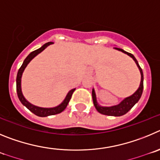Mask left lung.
<instances>
[{"mask_svg":"<svg viewBox=\"0 0 160 160\" xmlns=\"http://www.w3.org/2000/svg\"><path fill=\"white\" fill-rule=\"evenodd\" d=\"M116 49L119 50V51L123 52V53H126L128 56H130L134 60L136 64H137L138 68H139V71L141 73V82L140 85H139V88L136 91V92L134 93L133 95H132L129 97L126 98L119 104L116 105V106H112V107H101L100 105L98 104L97 102H96V94H95L94 89H92V100L93 103H94V106L96 107V110L98 112L101 113L103 115H106V116H123V115L126 114L127 112H128L129 110L132 109V108L133 107L134 105L136 104L139 100L140 99L141 96H142V93H143V71H142V68H140V66L139 65V63L136 60V57L132 55V53H129L128 52L124 51V50L121 49L119 48H115Z\"/></svg>","mask_w":160,"mask_h":160,"instance_id":"left-lung-1","label":"left lung"}]
</instances>
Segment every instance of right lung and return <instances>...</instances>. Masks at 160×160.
<instances>
[{
	"mask_svg": "<svg viewBox=\"0 0 160 160\" xmlns=\"http://www.w3.org/2000/svg\"><path fill=\"white\" fill-rule=\"evenodd\" d=\"M53 42H48L46 43L45 44L41 47V48H38V49L35 50V51L32 52L29 55L25 58V60H24L23 62V64L21 65V67L19 68V71L17 72V96H18V98H19L20 101L22 103L23 105H24L30 112H32L33 114L37 115L38 116H41V117H44V116H52V115H57L62 112L64 109L67 107L68 103L71 100L72 96V93L74 92L75 89H72L68 93L67 96H66L65 100L62 102L61 104H60L59 106L56 108H40L37 107V106H34V105L31 104L29 102L27 101L25 99H24V96H23L22 92H21V76H22V73L24 72V68L27 66V64L30 62V60L32 58L36 57L37 54L42 52L43 50L45 48H47L49 44H52Z\"/></svg>",
	"mask_w": 160,
	"mask_h": 160,
	"instance_id": "add662e5",
	"label": "right lung"
}]
</instances>
